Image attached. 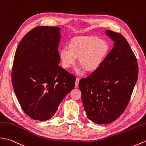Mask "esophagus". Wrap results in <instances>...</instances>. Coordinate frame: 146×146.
Here are the masks:
<instances>
[{"instance_id":"34e87169","label":"esophagus","mask_w":146,"mask_h":146,"mask_svg":"<svg viewBox=\"0 0 146 146\" xmlns=\"http://www.w3.org/2000/svg\"><path fill=\"white\" fill-rule=\"evenodd\" d=\"M79 78H76V83H75V87H78V84H79Z\"/></svg>"}]
</instances>
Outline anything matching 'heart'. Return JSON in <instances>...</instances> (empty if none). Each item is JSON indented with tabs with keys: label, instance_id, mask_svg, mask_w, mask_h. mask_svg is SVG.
Wrapping results in <instances>:
<instances>
[{
	"label": "heart",
	"instance_id": "b5f03b06",
	"mask_svg": "<svg viewBox=\"0 0 146 146\" xmlns=\"http://www.w3.org/2000/svg\"><path fill=\"white\" fill-rule=\"evenodd\" d=\"M108 49L107 42L96 36H80L73 38L68 48L64 46L60 51L63 67L68 68L74 65L79 57L80 65L87 71L97 69L103 61Z\"/></svg>",
	"mask_w": 146,
	"mask_h": 146
}]
</instances>
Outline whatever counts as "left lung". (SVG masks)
<instances>
[{
    "instance_id": "left-lung-1",
    "label": "left lung",
    "mask_w": 146,
    "mask_h": 146,
    "mask_svg": "<svg viewBox=\"0 0 146 146\" xmlns=\"http://www.w3.org/2000/svg\"><path fill=\"white\" fill-rule=\"evenodd\" d=\"M113 48L98 68L79 82L87 117L98 124H107L123 113L138 78L134 52L121 33L107 30Z\"/></svg>"
}]
</instances>
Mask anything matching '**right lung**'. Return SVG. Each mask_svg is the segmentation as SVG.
Returning <instances> with one entry per match:
<instances>
[{"label":"right lung","instance_id":"1","mask_svg":"<svg viewBox=\"0 0 146 146\" xmlns=\"http://www.w3.org/2000/svg\"><path fill=\"white\" fill-rule=\"evenodd\" d=\"M60 30L35 27L23 37L15 53L13 90L23 111L34 120L50 119L75 85L76 76L58 65Z\"/></svg>","mask_w":146,"mask_h":146}]
</instances>
